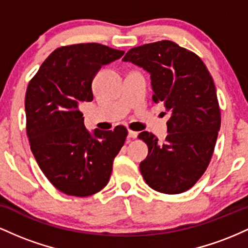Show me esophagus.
<instances>
[{"label": "esophagus", "mask_w": 248, "mask_h": 248, "mask_svg": "<svg viewBox=\"0 0 248 248\" xmlns=\"http://www.w3.org/2000/svg\"><path fill=\"white\" fill-rule=\"evenodd\" d=\"M128 138L129 139L138 138V132H134V130H128Z\"/></svg>", "instance_id": "obj_1"}]
</instances>
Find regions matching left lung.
Returning <instances> with one entry per match:
<instances>
[{"label": "left lung", "mask_w": 248, "mask_h": 248, "mask_svg": "<svg viewBox=\"0 0 248 248\" xmlns=\"http://www.w3.org/2000/svg\"><path fill=\"white\" fill-rule=\"evenodd\" d=\"M122 61L149 72L153 100L162 102L170 114L163 143L152 133L139 134L148 146L140 163L142 176L158 192L186 191L205 172L220 129L212 77L196 53L171 41L133 47Z\"/></svg>", "instance_id": "8db88e82"}]
</instances>
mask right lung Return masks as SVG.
Wrapping results in <instances>:
<instances>
[{"label": "right lung", "instance_id": "1", "mask_svg": "<svg viewBox=\"0 0 248 248\" xmlns=\"http://www.w3.org/2000/svg\"><path fill=\"white\" fill-rule=\"evenodd\" d=\"M124 51L98 43L58 47L45 59L25 93L27 134L39 168L53 186L86 197L107 186L127 129L90 133L79 109L93 100L92 81Z\"/></svg>", "mask_w": 248, "mask_h": 248}]
</instances>
